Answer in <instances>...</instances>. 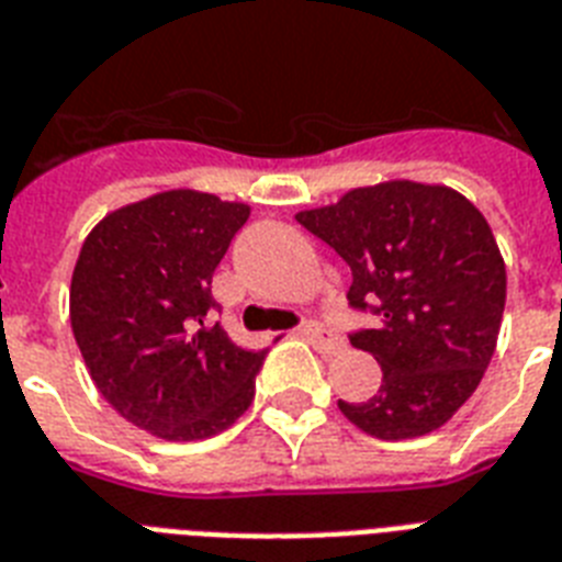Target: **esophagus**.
Wrapping results in <instances>:
<instances>
[{"instance_id": "obj_1", "label": "esophagus", "mask_w": 562, "mask_h": 562, "mask_svg": "<svg viewBox=\"0 0 562 562\" xmlns=\"http://www.w3.org/2000/svg\"><path fill=\"white\" fill-rule=\"evenodd\" d=\"M300 335H303V338H308V341L315 344V347H321V350H326V352H335L344 347L341 338H338L333 329H326V326L317 324V321H306V324L300 326Z\"/></svg>"}]
</instances>
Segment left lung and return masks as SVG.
Instances as JSON below:
<instances>
[{
	"instance_id": "obj_1",
	"label": "left lung",
	"mask_w": 562,
	"mask_h": 562,
	"mask_svg": "<svg viewBox=\"0 0 562 562\" xmlns=\"http://www.w3.org/2000/svg\"><path fill=\"white\" fill-rule=\"evenodd\" d=\"M297 221L350 265V306L375 315L350 341L382 364V384L368 402H338L344 417L379 440L449 423L479 387L505 315L487 218L449 187L387 180Z\"/></svg>"
}]
</instances>
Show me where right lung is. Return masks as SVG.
Segmentation results:
<instances>
[{
  "label": "right lung",
  "instance_id": "obj_1",
  "mask_svg": "<svg viewBox=\"0 0 562 562\" xmlns=\"http://www.w3.org/2000/svg\"><path fill=\"white\" fill-rule=\"evenodd\" d=\"M250 206L194 189L127 203L92 227L69 321L99 393L162 440H203L254 402L265 350H241L210 315L212 273Z\"/></svg>",
  "mask_w": 562,
  "mask_h": 562
}]
</instances>
